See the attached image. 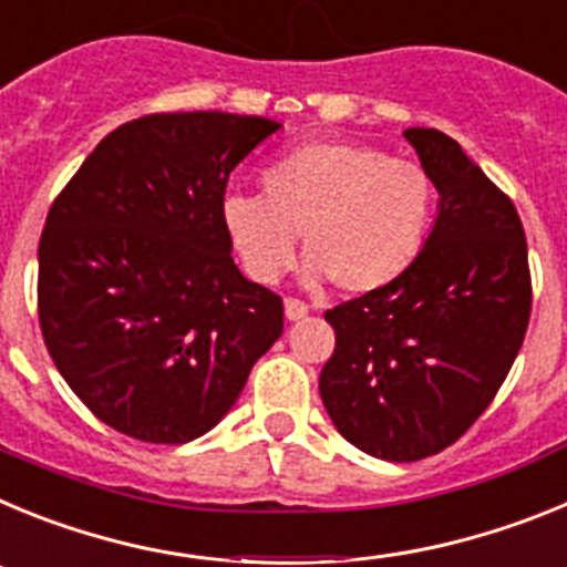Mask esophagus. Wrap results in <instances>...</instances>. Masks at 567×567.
Returning <instances> with one entry per match:
<instances>
[{"label":"esophagus","mask_w":567,"mask_h":567,"mask_svg":"<svg viewBox=\"0 0 567 567\" xmlns=\"http://www.w3.org/2000/svg\"><path fill=\"white\" fill-rule=\"evenodd\" d=\"M284 312H287L289 320H300L309 315V303H303L300 298H287L284 300Z\"/></svg>","instance_id":"34e87169"}]
</instances>
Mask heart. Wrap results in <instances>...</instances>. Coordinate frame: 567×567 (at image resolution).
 Masks as SVG:
<instances>
[{"label":"heart","mask_w":567,"mask_h":567,"mask_svg":"<svg viewBox=\"0 0 567 567\" xmlns=\"http://www.w3.org/2000/svg\"><path fill=\"white\" fill-rule=\"evenodd\" d=\"M260 189L221 204L224 233L258 284H275L292 267L300 233L309 280L332 278L349 295L378 292L412 267L432 229V175L369 144H303L260 173Z\"/></svg>","instance_id":"b5f03b06"}]
</instances>
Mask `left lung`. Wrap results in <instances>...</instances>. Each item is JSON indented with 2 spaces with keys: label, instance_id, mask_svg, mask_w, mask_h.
<instances>
[{
  "label": "left lung",
  "instance_id": "8db88e82",
  "mask_svg": "<svg viewBox=\"0 0 567 567\" xmlns=\"http://www.w3.org/2000/svg\"><path fill=\"white\" fill-rule=\"evenodd\" d=\"M440 193L423 252L394 284L329 309L320 372L329 417L389 463L432 457L488 409L530 318L528 244L517 207L434 127L405 130Z\"/></svg>",
  "mask_w": 567,
  "mask_h": 567
}]
</instances>
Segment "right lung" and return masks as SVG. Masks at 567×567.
<instances>
[{"label":"right lung","instance_id":"obj_1","mask_svg":"<svg viewBox=\"0 0 567 567\" xmlns=\"http://www.w3.org/2000/svg\"><path fill=\"white\" fill-rule=\"evenodd\" d=\"M272 118L153 113L104 135L39 240V327L59 374L115 432L178 445L238 400L284 332V300L240 275L229 173Z\"/></svg>","mask_w":567,"mask_h":567}]
</instances>
